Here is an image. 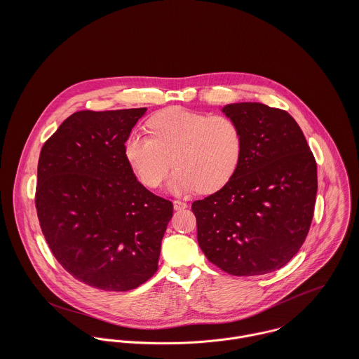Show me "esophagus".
<instances>
[{"mask_svg": "<svg viewBox=\"0 0 359 359\" xmlns=\"http://www.w3.org/2000/svg\"><path fill=\"white\" fill-rule=\"evenodd\" d=\"M172 205H174V210H184L188 207L185 202H181V201H174Z\"/></svg>", "mask_w": 359, "mask_h": 359, "instance_id": "34e87169", "label": "esophagus"}]
</instances>
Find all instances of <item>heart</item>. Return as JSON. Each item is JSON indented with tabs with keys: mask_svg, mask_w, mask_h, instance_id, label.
Masks as SVG:
<instances>
[{
	"mask_svg": "<svg viewBox=\"0 0 359 359\" xmlns=\"http://www.w3.org/2000/svg\"><path fill=\"white\" fill-rule=\"evenodd\" d=\"M148 128L151 137L131 133L124 142L128 164L148 188L163 184L172 163L175 170L167 185L172 194L215 192L241 163L243 134L228 116L174 106L152 116Z\"/></svg>",
	"mask_w": 359,
	"mask_h": 359,
	"instance_id": "heart-1",
	"label": "heart"
}]
</instances>
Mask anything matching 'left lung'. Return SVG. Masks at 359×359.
<instances>
[{
  "label": "left lung",
  "mask_w": 359,
  "mask_h": 359,
  "mask_svg": "<svg viewBox=\"0 0 359 359\" xmlns=\"http://www.w3.org/2000/svg\"><path fill=\"white\" fill-rule=\"evenodd\" d=\"M243 134L241 163L215 194L192 203L205 256L236 276L273 272L306 241L318 189L316 163L296 120L264 103L225 104Z\"/></svg>",
  "instance_id": "left-lung-1"
}]
</instances>
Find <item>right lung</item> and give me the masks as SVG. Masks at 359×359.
Instances as JSON below:
<instances>
[{
    "instance_id": "1",
    "label": "right lung",
    "mask_w": 359,
    "mask_h": 359,
    "mask_svg": "<svg viewBox=\"0 0 359 359\" xmlns=\"http://www.w3.org/2000/svg\"><path fill=\"white\" fill-rule=\"evenodd\" d=\"M147 107L81 110L44 144L37 168L39 221L59 264L77 280L127 292L157 271L172 203L149 192L124 156Z\"/></svg>"
}]
</instances>
